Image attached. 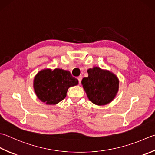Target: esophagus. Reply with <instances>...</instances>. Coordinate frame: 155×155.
<instances>
[{
    "mask_svg": "<svg viewBox=\"0 0 155 155\" xmlns=\"http://www.w3.org/2000/svg\"><path fill=\"white\" fill-rule=\"evenodd\" d=\"M78 81H79V83H81V80H82V77L81 76V75H80V76L79 77H78Z\"/></svg>",
    "mask_w": 155,
    "mask_h": 155,
    "instance_id": "1",
    "label": "esophagus"
}]
</instances>
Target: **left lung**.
<instances>
[{"label": "left lung", "instance_id": "obj_1", "mask_svg": "<svg viewBox=\"0 0 155 155\" xmlns=\"http://www.w3.org/2000/svg\"><path fill=\"white\" fill-rule=\"evenodd\" d=\"M88 77L81 80L89 100L96 105H104L113 100L118 91L119 80L116 75L98 67L87 70Z\"/></svg>", "mask_w": 155, "mask_h": 155}]
</instances>
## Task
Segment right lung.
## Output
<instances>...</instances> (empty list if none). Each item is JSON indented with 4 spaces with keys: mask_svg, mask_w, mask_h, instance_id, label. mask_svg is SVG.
Instances as JSON below:
<instances>
[{
    "mask_svg": "<svg viewBox=\"0 0 155 155\" xmlns=\"http://www.w3.org/2000/svg\"><path fill=\"white\" fill-rule=\"evenodd\" d=\"M78 84V80L68 71L44 69L35 77L34 87L38 98L43 103L55 104L65 98L69 87Z\"/></svg>",
    "mask_w": 155,
    "mask_h": 155,
    "instance_id": "1",
    "label": "right lung"
}]
</instances>
